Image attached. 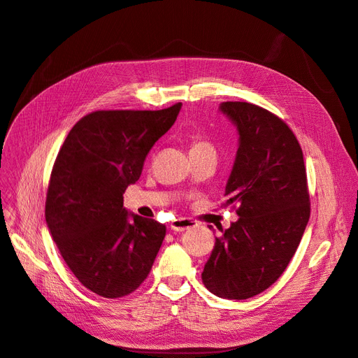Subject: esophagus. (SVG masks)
<instances>
[{"mask_svg":"<svg viewBox=\"0 0 358 358\" xmlns=\"http://www.w3.org/2000/svg\"><path fill=\"white\" fill-rule=\"evenodd\" d=\"M196 224H198V223H196L195 220H192V219L178 217V219L171 222L169 228H171V231H173V232H182V231H186V229H189V228H195Z\"/></svg>","mask_w":358,"mask_h":358,"instance_id":"obj_1","label":"esophagus"}]
</instances>
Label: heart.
<instances>
[{"label": "heart", "instance_id": "1", "mask_svg": "<svg viewBox=\"0 0 358 358\" xmlns=\"http://www.w3.org/2000/svg\"><path fill=\"white\" fill-rule=\"evenodd\" d=\"M203 145H207V144H203V142H196V144L193 145L192 148H196V147H203Z\"/></svg>", "mask_w": 358, "mask_h": 358}]
</instances>
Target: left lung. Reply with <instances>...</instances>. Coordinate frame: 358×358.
Returning a JSON list of instances; mask_svg holds the SVG:
<instances>
[{"label": "left lung", "mask_w": 358, "mask_h": 358, "mask_svg": "<svg viewBox=\"0 0 358 358\" xmlns=\"http://www.w3.org/2000/svg\"><path fill=\"white\" fill-rule=\"evenodd\" d=\"M219 110L238 134L224 206L240 207L238 220L219 228L202 282L220 299L248 300L280 278L299 248L310 216L308 178L299 141L279 117L248 101Z\"/></svg>", "instance_id": "1"}]
</instances>
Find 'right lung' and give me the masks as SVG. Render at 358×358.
Instances as JSON below:
<instances>
[{"label": "right lung", "instance_id": "obj_1", "mask_svg": "<svg viewBox=\"0 0 358 358\" xmlns=\"http://www.w3.org/2000/svg\"><path fill=\"white\" fill-rule=\"evenodd\" d=\"M181 106L91 112L58 152L46 196L48 229L78 280L101 297L139 288L165 238V224L126 210L122 193L139 180L148 151Z\"/></svg>", "mask_w": 358, "mask_h": 358}]
</instances>
